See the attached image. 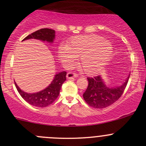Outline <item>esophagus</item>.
I'll list each match as a JSON object with an SVG mask.
<instances>
[{"label": "esophagus", "mask_w": 146, "mask_h": 146, "mask_svg": "<svg viewBox=\"0 0 146 146\" xmlns=\"http://www.w3.org/2000/svg\"><path fill=\"white\" fill-rule=\"evenodd\" d=\"M78 77V75L76 73H73V72H68V73L66 74V78L67 79H71V78H75Z\"/></svg>", "instance_id": "34e87169"}]
</instances>
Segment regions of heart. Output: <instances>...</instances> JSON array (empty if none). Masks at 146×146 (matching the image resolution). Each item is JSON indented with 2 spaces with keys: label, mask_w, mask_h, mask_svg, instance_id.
I'll return each mask as SVG.
<instances>
[{
  "label": "heart",
  "mask_w": 146,
  "mask_h": 146,
  "mask_svg": "<svg viewBox=\"0 0 146 146\" xmlns=\"http://www.w3.org/2000/svg\"><path fill=\"white\" fill-rule=\"evenodd\" d=\"M60 60L73 63L80 59L83 71L88 75H95L102 70L109 61L113 46L108 41L97 35H84L72 38L66 46L58 50Z\"/></svg>",
  "instance_id": "obj_1"
}]
</instances>
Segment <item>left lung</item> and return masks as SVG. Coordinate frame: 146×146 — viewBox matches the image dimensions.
I'll list each match as a JSON object with an SVG mask.
<instances>
[{
  "label": "left lung",
  "mask_w": 146,
  "mask_h": 146,
  "mask_svg": "<svg viewBox=\"0 0 146 146\" xmlns=\"http://www.w3.org/2000/svg\"><path fill=\"white\" fill-rule=\"evenodd\" d=\"M130 75L121 85L110 87L106 85L100 75L87 78L88 85L83 98L90 106L95 108H104L117 101L123 94Z\"/></svg>",
  "instance_id": "1"
}]
</instances>
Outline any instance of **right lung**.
<instances>
[{"mask_svg":"<svg viewBox=\"0 0 146 146\" xmlns=\"http://www.w3.org/2000/svg\"><path fill=\"white\" fill-rule=\"evenodd\" d=\"M55 38H56L55 30L44 28L31 33L25 38L23 41L29 39H36L43 42L46 41L48 43H53ZM66 71H62L56 73L51 83L46 88L33 93H28L23 91L18 87L16 82L14 83L19 94L27 103L34 106L44 108L51 105L52 103H53V102L56 101L60 94L62 85L66 80Z\"/></svg>","mask_w":146,"mask_h":146,"instance_id":"obj_1","label":"right lung"}]
</instances>
